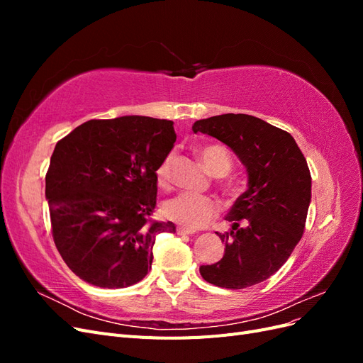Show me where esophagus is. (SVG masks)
I'll return each instance as SVG.
<instances>
[{
    "label": "esophagus",
    "instance_id": "1",
    "mask_svg": "<svg viewBox=\"0 0 363 363\" xmlns=\"http://www.w3.org/2000/svg\"><path fill=\"white\" fill-rule=\"evenodd\" d=\"M194 232L192 230H188V228H184V227H177V235H180V236H183V235H192Z\"/></svg>",
    "mask_w": 363,
    "mask_h": 363
}]
</instances>
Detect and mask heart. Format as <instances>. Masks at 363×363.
Listing matches in <instances>:
<instances>
[{
	"instance_id": "1",
	"label": "heart",
	"mask_w": 363,
	"mask_h": 363,
	"mask_svg": "<svg viewBox=\"0 0 363 363\" xmlns=\"http://www.w3.org/2000/svg\"><path fill=\"white\" fill-rule=\"evenodd\" d=\"M199 155L207 171L213 174L215 177H224L232 169V157L223 145H206L199 151ZM171 163L172 155H168L156 169L157 183L162 188H167L169 184ZM218 212L219 207L211 196L189 192L175 195L162 206V213L164 218L191 230L208 225L216 218Z\"/></svg>"
}]
</instances>
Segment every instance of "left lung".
<instances>
[{
    "label": "left lung",
    "instance_id": "1",
    "mask_svg": "<svg viewBox=\"0 0 363 363\" xmlns=\"http://www.w3.org/2000/svg\"><path fill=\"white\" fill-rule=\"evenodd\" d=\"M192 130L232 148L248 172L247 191L225 216L232 230L216 233L224 256L200 274L219 288H250L277 272L300 242L312 199L309 167L288 131L256 116L218 115Z\"/></svg>",
    "mask_w": 363,
    "mask_h": 363
}]
</instances>
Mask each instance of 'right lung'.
Segmentation results:
<instances>
[{
  "label": "right lung",
  "instance_id": "1",
  "mask_svg": "<svg viewBox=\"0 0 363 363\" xmlns=\"http://www.w3.org/2000/svg\"><path fill=\"white\" fill-rule=\"evenodd\" d=\"M175 139L172 121L133 115L91 119L57 142L45 196L54 244L75 276L107 289L147 276L156 235L175 233L148 219Z\"/></svg>",
  "mask_w": 363,
  "mask_h": 363
}]
</instances>
